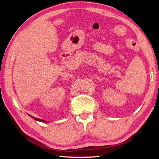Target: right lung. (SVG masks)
Instances as JSON below:
<instances>
[{
    "label": "right lung",
    "mask_w": 159,
    "mask_h": 159,
    "mask_svg": "<svg viewBox=\"0 0 159 159\" xmlns=\"http://www.w3.org/2000/svg\"><path fill=\"white\" fill-rule=\"evenodd\" d=\"M32 118H34L35 120H38V121H41V122H46L45 121V120H41V119H39V118H35V117H34V116H31Z\"/></svg>",
    "instance_id": "1"
}]
</instances>
